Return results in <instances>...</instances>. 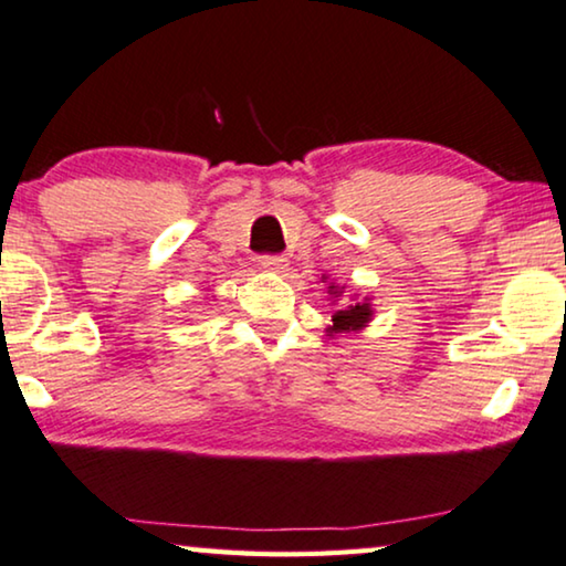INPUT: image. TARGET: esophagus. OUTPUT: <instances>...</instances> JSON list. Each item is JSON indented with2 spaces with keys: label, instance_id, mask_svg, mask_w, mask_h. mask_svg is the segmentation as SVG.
Listing matches in <instances>:
<instances>
[{
  "label": "esophagus",
  "instance_id": "obj_1",
  "mask_svg": "<svg viewBox=\"0 0 566 566\" xmlns=\"http://www.w3.org/2000/svg\"><path fill=\"white\" fill-rule=\"evenodd\" d=\"M260 265H263L265 270H270V273H285L289 270V260H285L283 255H263L260 258Z\"/></svg>",
  "mask_w": 566,
  "mask_h": 566
}]
</instances>
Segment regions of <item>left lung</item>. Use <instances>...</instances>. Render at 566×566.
Returning a JSON list of instances; mask_svg holds the SVG:
<instances>
[{
    "label": "left lung",
    "instance_id": "1",
    "mask_svg": "<svg viewBox=\"0 0 566 566\" xmlns=\"http://www.w3.org/2000/svg\"><path fill=\"white\" fill-rule=\"evenodd\" d=\"M326 281V277H324ZM342 293H344V285H337V283H329V296H332V303L334 306H337V311H334L332 314V326L326 332H329V337L332 334H347V332H359V329H365L367 324H370V318H373V303H370V298H363V301H343L342 304L338 303L342 300ZM357 296V293H355Z\"/></svg>",
    "mask_w": 566,
    "mask_h": 566
}]
</instances>
